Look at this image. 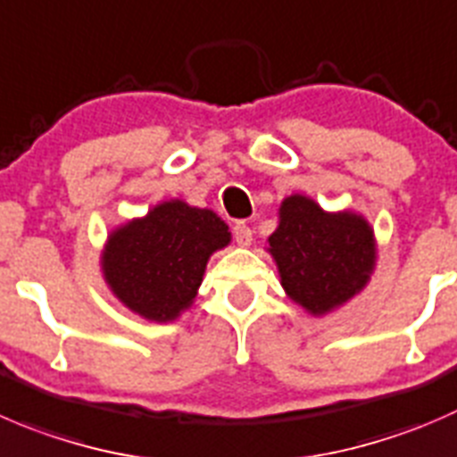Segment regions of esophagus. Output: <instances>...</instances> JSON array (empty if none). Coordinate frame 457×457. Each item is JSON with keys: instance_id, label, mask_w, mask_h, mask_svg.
I'll return each instance as SVG.
<instances>
[{"instance_id": "34e87169", "label": "esophagus", "mask_w": 457, "mask_h": 457, "mask_svg": "<svg viewBox=\"0 0 457 457\" xmlns=\"http://www.w3.org/2000/svg\"><path fill=\"white\" fill-rule=\"evenodd\" d=\"M234 238L241 247H247L252 243V228L247 223H237L234 225Z\"/></svg>"}]
</instances>
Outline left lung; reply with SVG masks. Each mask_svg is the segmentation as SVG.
<instances>
[{
    "mask_svg": "<svg viewBox=\"0 0 457 457\" xmlns=\"http://www.w3.org/2000/svg\"><path fill=\"white\" fill-rule=\"evenodd\" d=\"M281 286L314 317L351 301L369 283L378 247L369 220L353 212H323L312 198L287 196L268 238Z\"/></svg>",
    "mask_w": 457,
    "mask_h": 457,
    "instance_id": "8db88e82",
    "label": "left lung"
}]
</instances>
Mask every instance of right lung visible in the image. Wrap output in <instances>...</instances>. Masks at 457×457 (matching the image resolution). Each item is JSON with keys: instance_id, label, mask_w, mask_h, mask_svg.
Masks as SVG:
<instances>
[{"instance_id": "obj_1", "label": "right lung", "mask_w": 457, "mask_h": 457, "mask_svg": "<svg viewBox=\"0 0 457 457\" xmlns=\"http://www.w3.org/2000/svg\"><path fill=\"white\" fill-rule=\"evenodd\" d=\"M232 241L225 220L185 201H165L106 238L102 274L140 317L167 323L192 305L207 261Z\"/></svg>"}]
</instances>
